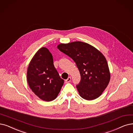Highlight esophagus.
<instances>
[{
  "instance_id": "34e87169",
  "label": "esophagus",
  "mask_w": 133,
  "mask_h": 133,
  "mask_svg": "<svg viewBox=\"0 0 133 133\" xmlns=\"http://www.w3.org/2000/svg\"><path fill=\"white\" fill-rule=\"evenodd\" d=\"M71 81V77H69L66 79H65V83H69Z\"/></svg>"
}]
</instances>
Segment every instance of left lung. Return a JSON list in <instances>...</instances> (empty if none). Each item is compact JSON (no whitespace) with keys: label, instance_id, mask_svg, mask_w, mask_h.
<instances>
[{"label":"left lung","instance_id":"left-lung-1","mask_svg":"<svg viewBox=\"0 0 133 133\" xmlns=\"http://www.w3.org/2000/svg\"><path fill=\"white\" fill-rule=\"evenodd\" d=\"M57 48L72 58L78 69L81 81L76 88L79 95L87 100L100 96L110 80L104 56L94 47L81 41L61 44Z\"/></svg>","mask_w":133,"mask_h":133}]
</instances>
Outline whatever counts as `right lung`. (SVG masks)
I'll use <instances>...</instances> for the list:
<instances>
[{
    "mask_svg": "<svg viewBox=\"0 0 133 133\" xmlns=\"http://www.w3.org/2000/svg\"><path fill=\"white\" fill-rule=\"evenodd\" d=\"M30 88L40 99L55 100L64 83L54 64L52 54L46 47L40 49L31 59L26 74Z\"/></svg>",
    "mask_w": 133,
    "mask_h": 133,
    "instance_id": "1",
    "label": "right lung"
}]
</instances>
